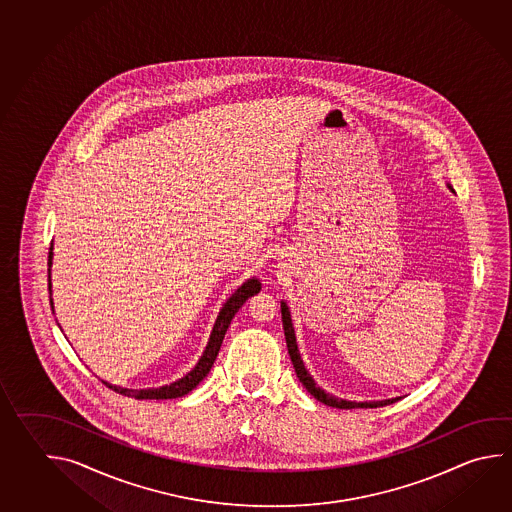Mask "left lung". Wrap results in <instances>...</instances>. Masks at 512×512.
<instances>
[{"label": "left lung", "mask_w": 512, "mask_h": 512, "mask_svg": "<svg viewBox=\"0 0 512 512\" xmlns=\"http://www.w3.org/2000/svg\"><path fill=\"white\" fill-rule=\"evenodd\" d=\"M447 188L450 191H454L449 182H447ZM281 312H282V324H284V335H286V345H288V354L292 357L293 368H295V374L299 377V381L303 383L304 388L312 394L317 401H321L324 405L334 408H377L385 407V405H392L399 401L401 397H392V399H379V401H348V399H341V397L332 396L328 394L326 390H323L321 386L317 385L313 381V377L310 376V372L306 370L301 354H299V346H297V339H295V330H293L292 313L288 304L281 301Z\"/></svg>", "instance_id": "obj_1"}]
</instances>
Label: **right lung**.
Listing matches in <instances>:
<instances>
[{
	"mask_svg": "<svg viewBox=\"0 0 512 512\" xmlns=\"http://www.w3.org/2000/svg\"><path fill=\"white\" fill-rule=\"evenodd\" d=\"M54 246L51 242V251H49V293H51V308L54 310L53 303V282H51V268H53ZM261 281L257 277H251L246 282H242L235 292L231 293L230 299L222 304L217 321L213 324V330L209 335L206 350L200 355L199 363L195 365L193 370H189L188 374L180 377L177 381L169 383V385L157 386V388H124V386L111 385L107 381H102L104 385L109 386L111 390H115L118 394L127 397H135V399H175L189 394L193 388H197L200 381L208 376L211 366L215 363L217 355H219L220 345L224 341V335L228 332L231 319L235 317V313L239 312L240 306L250 299L251 295L261 292Z\"/></svg>",
	"mask_w": 512,
	"mask_h": 512,
	"instance_id": "1",
	"label": "right lung"
}]
</instances>
